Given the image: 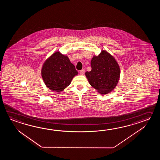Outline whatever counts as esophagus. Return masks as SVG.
<instances>
[{
  "mask_svg": "<svg viewBox=\"0 0 160 160\" xmlns=\"http://www.w3.org/2000/svg\"><path fill=\"white\" fill-rule=\"evenodd\" d=\"M84 73H85V70H84V69H82V70H81L80 71V72H79L80 75H83Z\"/></svg>",
  "mask_w": 160,
  "mask_h": 160,
  "instance_id": "obj_1",
  "label": "esophagus"
}]
</instances>
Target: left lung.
I'll return each mask as SVG.
<instances>
[{"mask_svg":"<svg viewBox=\"0 0 160 160\" xmlns=\"http://www.w3.org/2000/svg\"><path fill=\"white\" fill-rule=\"evenodd\" d=\"M92 70L85 75L92 88L99 94H108L117 85L120 77V68L112 55L102 50L98 56H94L91 61Z\"/></svg>","mask_w":160,"mask_h":160,"instance_id":"obj_1","label":"left lung"}]
</instances>
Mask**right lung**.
<instances>
[{
  "label": "right lung",
  "instance_id": "add662e5",
  "mask_svg": "<svg viewBox=\"0 0 160 160\" xmlns=\"http://www.w3.org/2000/svg\"><path fill=\"white\" fill-rule=\"evenodd\" d=\"M78 73L68 56L57 51L44 62L41 75L45 85L52 91L61 92L71 83Z\"/></svg>",
  "mask_w": 160,
  "mask_h": 160
}]
</instances>
